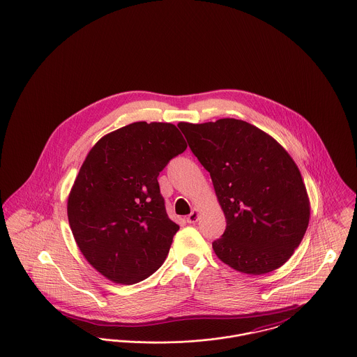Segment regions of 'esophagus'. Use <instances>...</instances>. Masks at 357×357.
<instances>
[{
    "mask_svg": "<svg viewBox=\"0 0 357 357\" xmlns=\"http://www.w3.org/2000/svg\"><path fill=\"white\" fill-rule=\"evenodd\" d=\"M197 219H199L197 210H193V211L187 216V222H188V223H195V222H197Z\"/></svg>",
    "mask_w": 357,
    "mask_h": 357,
    "instance_id": "1",
    "label": "esophagus"
}]
</instances>
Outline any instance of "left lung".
Masks as SVG:
<instances>
[{
	"label": "left lung",
	"mask_w": 357,
	"mask_h": 357,
	"mask_svg": "<svg viewBox=\"0 0 357 357\" xmlns=\"http://www.w3.org/2000/svg\"><path fill=\"white\" fill-rule=\"evenodd\" d=\"M178 128L210 173L226 216L225 233L213 242L215 255L249 275L280 268L309 226V196L294 160L243 120L180 123Z\"/></svg>",
	"instance_id": "left-lung-1"
}]
</instances>
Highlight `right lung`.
Masks as SVG:
<instances>
[{
	"instance_id": "obj_1",
	"label": "right lung",
	"mask_w": 357,
	"mask_h": 357,
	"mask_svg": "<svg viewBox=\"0 0 357 357\" xmlns=\"http://www.w3.org/2000/svg\"><path fill=\"white\" fill-rule=\"evenodd\" d=\"M185 149L176 126L137 121L89 151L68 216L81 253L107 279L134 284L165 261L180 227L167 216L157 177Z\"/></svg>"
}]
</instances>
